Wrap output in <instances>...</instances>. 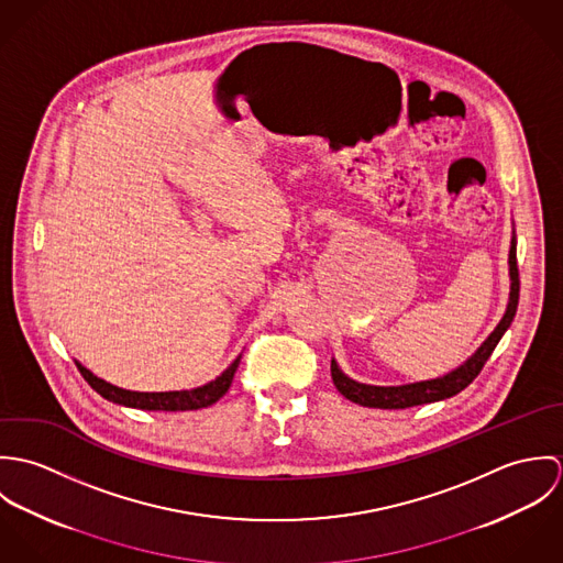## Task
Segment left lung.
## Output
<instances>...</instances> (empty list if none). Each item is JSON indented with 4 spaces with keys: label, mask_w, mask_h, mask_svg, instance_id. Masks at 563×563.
I'll return each instance as SVG.
<instances>
[{
    "label": "left lung",
    "mask_w": 563,
    "mask_h": 563,
    "mask_svg": "<svg viewBox=\"0 0 563 563\" xmlns=\"http://www.w3.org/2000/svg\"><path fill=\"white\" fill-rule=\"evenodd\" d=\"M507 264H509V301H507L505 314L494 327V331L483 340L482 346L466 362H462L457 368L435 379H424V382H413L402 386H371V384L351 379L349 375L342 373L338 362L331 360V379L338 393L349 401L364 405V407H377V409H405V407L424 405V402L444 401L462 393L482 373L483 364L487 362L498 340L503 338V333L509 329V324L516 317L518 297H520V279H518V264H516V234L511 236Z\"/></svg>",
    "instance_id": "1"
}]
</instances>
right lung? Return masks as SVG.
Masks as SVG:
<instances>
[{"instance_id":"add662e5","label":"right lung","mask_w":563,"mask_h":563,"mask_svg":"<svg viewBox=\"0 0 563 563\" xmlns=\"http://www.w3.org/2000/svg\"><path fill=\"white\" fill-rule=\"evenodd\" d=\"M80 368L81 377L88 382V386L101 395L108 401L123 405V407H134V409H147V411H188V409H201L210 407L212 402L219 401L232 386L234 373L241 364V355L212 382L190 388V390H170V393H134L125 390L119 386H112L97 375H92L80 362H76Z\"/></svg>"}]
</instances>
